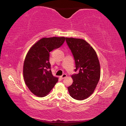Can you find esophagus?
Returning a JSON list of instances; mask_svg holds the SVG:
<instances>
[{"label":"esophagus","mask_w":126,"mask_h":126,"mask_svg":"<svg viewBox=\"0 0 126 126\" xmlns=\"http://www.w3.org/2000/svg\"><path fill=\"white\" fill-rule=\"evenodd\" d=\"M66 77H67V74H63L62 76H61V78L62 79H64V78H65Z\"/></svg>","instance_id":"1"}]
</instances>
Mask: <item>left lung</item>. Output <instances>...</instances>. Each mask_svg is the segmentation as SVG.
I'll list each match as a JSON object with an SVG mask.
<instances>
[{
  "label": "left lung",
  "mask_w": 126,
  "mask_h": 126,
  "mask_svg": "<svg viewBox=\"0 0 126 126\" xmlns=\"http://www.w3.org/2000/svg\"><path fill=\"white\" fill-rule=\"evenodd\" d=\"M66 43L71 50L76 63L72 78L73 82L68 87L69 94L77 100H83L93 93L101 75L100 64L96 52L86 40L66 38Z\"/></svg>",
  "instance_id": "8db88e82"
}]
</instances>
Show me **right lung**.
<instances>
[{
  "label": "right lung",
  "mask_w": 126,
  "mask_h": 126,
  "mask_svg": "<svg viewBox=\"0 0 126 126\" xmlns=\"http://www.w3.org/2000/svg\"><path fill=\"white\" fill-rule=\"evenodd\" d=\"M64 37L43 38L32 47L25 57L23 76L25 84L34 94L44 97L48 94L58 78L52 75L49 63L50 52L60 47Z\"/></svg>",
  "instance_id": "1"
}]
</instances>
